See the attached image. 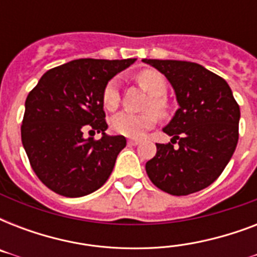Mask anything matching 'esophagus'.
Instances as JSON below:
<instances>
[{"label":"esophagus","instance_id":"1","mask_svg":"<svg viewBox=\"0 0 257 257\" xmlns=\"http://www.w3.org/2000/svg\"><path fill=\"white\" fill-rule=\"evenodd\" d=\"M128 144L132 145V147H135V145L140 144V140H136V139H131V140H128Z\"/></svg>","mask_w":257,"mask_h":257}]
</instances>
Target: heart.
<instances>
[{
  "label": "heart",
  "mask_w": 257,
  "mask_h": 257,
  "mask_svg": "<svg viewBox=\"0 0 257 257\" xmlns=\"http://www.w3.org/2000/svg\"><path fill=\"white\" fill-rule=\"evenodd\" d=\"M137 81L144 86L151 94L152 100L149 101L148 109H155L159 114L164 116L168 110V104L164 94L167 93V81L164 76L157 70L145 69L137 74ZM102 104L108 110H116L120 105V89L118 81L113 78L106 84L102 93ZM157 122V114L155 112L131 113L121 112L112 118V129L118 135L126 137H141L148 129L155 126Z\"/></svg>",
  "instance_id": "obj_1"
}]
</instances>
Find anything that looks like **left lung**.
Instances as JSON below:
<instances>
[{
    "label": "left lung",
    "mask_w": 257,
    "mask_h": 257,
    "mask_svg": "<svg viewBox=\"0 0 257 257\" xmlns=\"http://www.w3.org/2000/svg\"><path fill=\"white\" fill-rule=\"evenodd\" d=\"M168 78L180 108L164 131L168 144H156L145 164L159 189L173 196L199 192L215 181L239 140V104L227 81L204 66L176 60H143ZM177 144V146H175Z\"/></svg>",
    "instance_id": "left-lung-1"
}]
</instances>
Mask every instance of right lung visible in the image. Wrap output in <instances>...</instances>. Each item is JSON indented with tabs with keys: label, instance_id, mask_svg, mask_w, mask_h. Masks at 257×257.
<instances>
[{
	"label": "right lung",
	"instance_id": "obj_1",
	"mask_svg": "<svg viewBox=\"0 0 257 257\" xmlns=\"http://www.w3.org/2000/svg\"><path fill=\"white\" fill-rule=\"evenodd\" d=\"M136 58H80L48 70L25 101L21 140L32 169L53 192L81 197L102 187L117 155L126 145L124 136L105 131L102 93L112 77ZM102 133L100 141L86 139Z\"/></svg>",
	"mask_w": 257,
	"mask_h": 257
}]
</instances>
